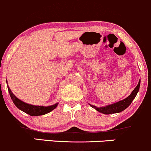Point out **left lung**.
I'll use <instances>...</instances> for the list:
<instances>
[{
    "instance_id": "1",
    "label": "left lung",
    "mask_w": 151,
    "mask_h": 151,
    "mask_svg": "<svg viewBox=\"0 0 151 151\" xmlns=\"http://www.w3.org/2000/svg\"><path fill=\"white\" fill-rule=\"evenodd\" d=\"M140 84H141V79L138 81V85L136 86V87L133 89V91L131 92V94L128 96L127 98L124 99V100H121L116 102V103L108 105L106 106H103V107H96L95 106L91 105V107L93 109H96V111H98L100 113L104 114H116L119 113V112L123 111L124 110L127 108L131 104V102L133 101V100L134 99L135 97L136 96L137 93L139 91L140 88Z\"/></svg>"
}]
</instances>
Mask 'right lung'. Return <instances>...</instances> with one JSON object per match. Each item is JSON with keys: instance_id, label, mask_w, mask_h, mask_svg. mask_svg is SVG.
Segmentation results:
<instances>
[{"instance_id": "right-lung-1", "label": "right lung", "mask_w": 151, "mask_h": 151, "mask_svg": "<svg viewBox=\"0 0 151 151\" xmlns=\"http://www.w3.org/2000/svg\"><path fill=\"white\" fill-rule=\"evenodd\" d=\"M8 91H9L10 96L11 99L13 100L14 104L20 110L22 111L25 113L29 114V115L32 116H41L45 115V114L49 113V112L52 111L57 107L58 105V103L49 106H35L31 105L29 104L23 102L21 100H20L16 96L13 94L11 90L8 86Z\"/></svg>"}]
</instances>
